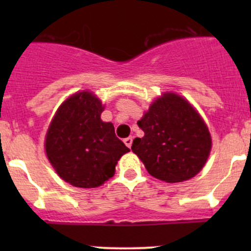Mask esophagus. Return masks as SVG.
Returning a JSON list of instances; mask_svg holds the SVG:
<instances>
[{
  "mask_svg": "<svg viewBox=\"0 0 251 251\" xmlns=\"http://www.w3.org/2000/svg\"><path fill=\"white\" fill-rule=\"evenodd\" d=\"M132 141H133L132 137H127V138H125V140H124V143H125L126 146L128 147V148H131V146H132Z\"/></svg>",
  "mask_w": 251,
  "mask_h": 251,
  "instance_id": "esophagus-1",
  "label": "esophagus"
}]
</instances>
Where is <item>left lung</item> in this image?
I'll return each mask as SVG.
<instances>
[{
	"label": "left lung",
	"mask_w": 251,
	"mask_h": 251,
	"mask_svg": "<svg viewBox=\"0 0 251 251\" xmlns=\"http://www.w3.org/2000/svg\"><path fill=\"white\" fill-rule=\"evenodd\" d=\"M144 136L132 142L133 153L155 178L168 183L201 173L211 151L207 125L188 100L173 91L161 93L138 120Z\"/></svg>",
	"instance_id": "8db88e82"
}]
</instances>
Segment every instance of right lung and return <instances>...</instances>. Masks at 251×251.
Wrapping results in <instances>:
<instances>
[{"label":"right lung","mask_w":251,"mask_h":251,"mask_svg":"<svg viewBox=\"0 0 251 251\" xmlns=\"http://www.w3.org/2000/svg\"><path fill=\"white\" fill-rule=\"evenodd\" d=\"M105 105L93 92L78 91L65 98L45 137L46 156L63 181L78 188H97L115 174L130 151L115 136L114 125L100 119Z\"/></svg>","instance_id":"obj_1"}]
</instances>
